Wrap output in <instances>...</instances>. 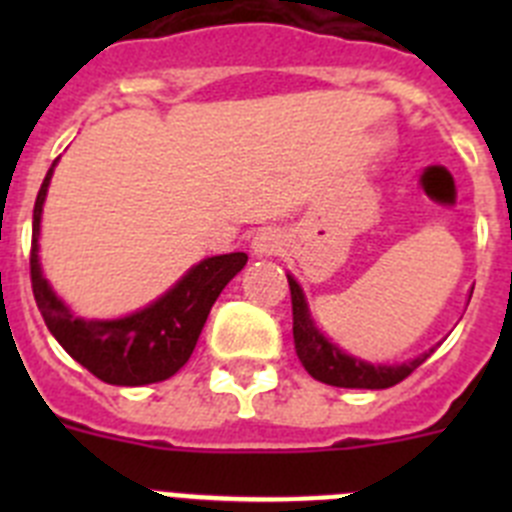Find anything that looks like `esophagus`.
I'll list each match as a JSON object with an SVG mask.
<instances>
[{"mask_svg": "<svg viewBox=\"0 0 512 512\" xmlns=\"http://www.w3.org/2000/svg\"><path fill=\"white\" fill-rule=\"evenodd\" d=\"M251 248H253V253H256V256H274V253L282 251V235H279L277 230H271V228L259 230V233L253 235Z\"/></svg>", "mask_w": 512, "mask_h": 512, "instance_id": "34e87169", "label": "esophagus"}]
</instances>
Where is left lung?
Instances as JSON below:
<instances>
[{
    "instance_id": "8db88e82",
    "label": "left lung",
    "mask_w": 512,
    "mask_h": 512,
    "mask_svg": "<svg viewBox=\"0 0 512 512\" xmlns=\"http://www.w3.org/2000/svg\"><path fill=\"white\" fill-rule=\"evenodd\" d=\"M287 282L289 295H292V336H295L297 359L318 382L330 384V387H351V390H387L402 379H408L433 354L431 351L400 366H374L346 356L312 325L300 284L292 277H287Z\"/></svg>"
}]
</instances>
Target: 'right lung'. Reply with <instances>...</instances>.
I'll return each mask as SVG.
<instances>
[{"label":"right lung","instance_id":"obj_1","mask_svg":"<svg viewBox=\"0 0 512 512\" xmlns=\"http://www.w3.org/2000/svg\"><path fill=\"white\" fill-rule=\"evenodd\" d=\"M56 166V161H53ZM53 166L40 184L33 210L30 282L38 310L71 359L107 384L140 387L164 382L192 356L212 305L225 284L246 266V253H223L200 261L182 282L146 310L122 320H79L51 292L40 274L38 228Z\"/></svg>","mask_w":512,"mask_h":512}]
</instances>
